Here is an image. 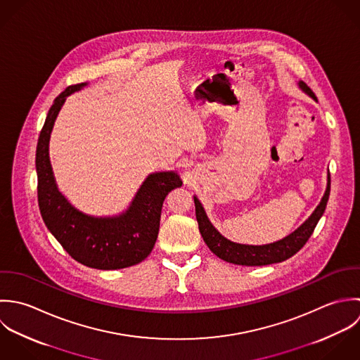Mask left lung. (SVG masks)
<instances>
[{
	"label": "left lung",
	"instance_id": "left-lung-1",
	"mask_svg": "<svg viewBox=\"0 0 360 360\" xmlns=\"http://www.w3.org/2000/svg\"><path fill=\"white\" fill-rule=\"evenodd\" d=\"M299 86L304 93H307L310 97L316 100L314 93L311 89L304 83L299 82ZM330 188H331V176L328 172L327 176V189L326 193L320 202V205L316 207L313 214L309 217L297 229H295L292 233H289L284 239L277 240L274 243L269 245H262V246H255V245H242V243H235L224 238L210 219L206 216V212L199 202V199L195 196V207H196V219L199 224V231L209 246V249L218 256L219 259L232 263V264H239V266H267L273 263H280L284 262L289 257H292L296 252H299L304 243L309 240L311 236L319 219L323 216L328 196H330Z\"/></svg>",
	"mask_w": 360,
	"mask_h": 360
}]
</instances>
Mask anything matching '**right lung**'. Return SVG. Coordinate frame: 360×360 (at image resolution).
Segmentation results:
<instances>
[{
    "label": "right lung",
    "mask_w": 360,
    "mask_h": 360,
    "mask_svg": "<svg viewBox=\"0 0 360 360\" xmlns=\"http://www.w3.org/2000/svg\"><path fill=\"white\" fill-rule=\"evenodd\" d=\"M84 84L67 87L54 100L40 132L36 150L39 209L49 231L76 262L98 270L125 269L143 262L151 253L164 199L182 186V181L174 171L150 174L121 216L98 218L76 210L57 188L49 142L65 98Z\"/></svg>",
    "instance_id": "1"
}]
</instances>
